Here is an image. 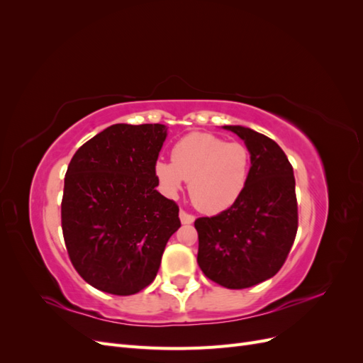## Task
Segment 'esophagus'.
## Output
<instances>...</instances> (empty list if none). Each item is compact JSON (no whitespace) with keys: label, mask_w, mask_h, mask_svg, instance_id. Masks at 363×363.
<instances>
[{"label":"esophagus","mask_w":363,"mask_h":363,"mask_svg":"<svg viewBox=\"0 0 363 363\" xmlns=\"http://www.w3.org/2000/svg\"><path fill=\"white\" fill-rule=\"evenodd\" d=\"M194 219H195V216L192 213H188V212L183 211V208H182V211H180V221L183 224H192Z\"/></svg>","instance_id":"34e87169"}]
</instances>
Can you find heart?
I'll return each mask as SVG.
<instances>
[{
	"mask_svg": "<svg viewBox=\"0 0 363 363\" xmlns=\"http://www.w3.org/2000/svg\"><path fill=\"white\" fill-rule=\"evenodd\" d=\"M251 156L242 142H225L211 133H191L172 147L171 162L159 160L156 177L163 191L175 195L189 183L194 206L206 213L223 212L244 194Z\"/></svg>",
	"mask_w": 363,
	"mask_h": 363,
	"instance_id": "heart-1",
	"label": "heart"
}]
</instances>
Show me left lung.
Wrapping results in <instances>:
<instances>
[{
  "instance_id": "1",
  "label": "left lung",
  "mask_w": 363,
  "mask_h": 363,
  "mask_svg": "<svg viewBox=\"0 0 363 363\" xmlns=\"http://www.w3.org/2000/svg\"><path fill=\"white\" fill-rule=\"evenodd\" d=\"M224 128L245 140L251 156L248 183L233 206L195 219L196 262L212 281L245 289L283 267L298 228V204L292 164L276 142L247 127Z\"/></svg>"
}]
</instances>
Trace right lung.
<instances>
[{"label": "right lung", "instance_id": "obj_1", "mask_svg": "<svg viewBox=\"0 0 363 363\" xmlns=\"http://www.w3.org/2000/svg\"><path fill=\"white\" fill-rule=\"evenodd\" d=\"M162 124H115L69 162L62 230L80 277L113 295H133L156 279L163 250L180 224L179 206L156 191Z\"/></svg>", "mask_w": 363, "mask_h": 363}]
</instances>
